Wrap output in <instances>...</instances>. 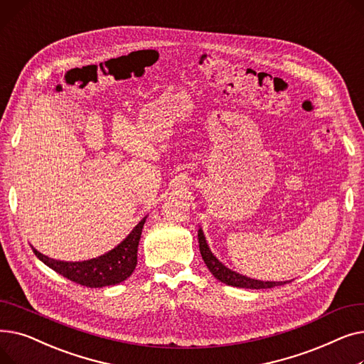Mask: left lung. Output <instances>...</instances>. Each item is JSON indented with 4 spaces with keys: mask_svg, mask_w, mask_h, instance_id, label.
<instances>
[{
    "mask_svg": "<svg viewBox=\"0 0 364 364\" xmlns=\"http://www.w3.org/2000/svg\"><path fill=\"white\" fill-rule=\"evenodd\" d=\"M198 239H199V251H200V255L208 267V270L214 274L215 279H218L220 282H223L228 286H236V288H245V289H269V288H274V286L289 283L288 280L286 282H262V280L242 276V274L230 270L221 261L217 259V257L211 252V250H209L202 228H199Z\"/></svg>",
    "mask_w": 364,
    "mask_h": 364,
    "instance_id": "obj_1",
    "label": "left lung"
}]
</instances>
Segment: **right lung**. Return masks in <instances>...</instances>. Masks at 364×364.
<instances>
[{"instance_id":"right-lung-1","label":"right lung","mask_w":364,"mask_h":364,"mask_svg":"<svg viewBox=\"0 0 364 364\" xmlns=\"http://www.w3.org/2000/svg\"><path fill=\"white\" fill-rule=\"evenodd\" d=\"M146 218L147 217H144L134 227L132 232L117 247H113L112 251L105 255L88 261H59L43 255L35 247H32V250L33 254L46 265H48L51 270L75 283L87 286V288H103V286L118 284L127 280L132 274L134 269H136L139 242Z\"/></svg>"}]
</instances>
